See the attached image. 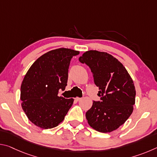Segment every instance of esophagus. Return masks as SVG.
<instances>
[{
	"label": "esophagus",
	"mask_w": 157,
	"mask_h": 157,
	"mask_svg": "<svg viewBox=\"0 0 157 157\" xmlns=\"http://www.w3.org/2000/svg\"><path fill=\"white\" fill-rule=\"evenodd\" d=\"M75 99L76 101H79V100H82V98H75Z\"/></svg>",
	"instance_id": "obj_1"
}]
</instances>
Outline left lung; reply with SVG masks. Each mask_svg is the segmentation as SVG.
<instances>
[{
	"mask_svg": "<svg viewBox=\"0 0 157 157\" xmlns=\"http://www.w3.org/2000/svg\"><path fill=\"white\" fill-rule=\"evenodd\" d=\"M79 59L91 68L101 97V101H94L86 111L88 123L98 132H113L125 123L134 110L136 90L133 79L124 66L107 52L89 50Z\"/></svg>",
	"mask_w": 157,
	"mask_h": 157,
	"instance_id": "8db88e82",
	"label": "left lung"
}]
</instances>
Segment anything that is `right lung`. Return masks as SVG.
<instances>
[{
    "label": "right lung",
    "mask_w": 157,
    "mask_h": 157,
    "mask_svg": "<svg viewBox=\"0 0 157 157\" xmlns=\"http://www.w3.org/2000/svg\"><path fill=\"white\" fill-rule=\"evenodd\" d=\"M79 51L69 48L50 50L30 66L21 86V107L28 118L42 129H51L63 121L73 98L58 96L65 89L72 57Z\"/></svg>",
    "instance_id": "1"
}]
</instances>
